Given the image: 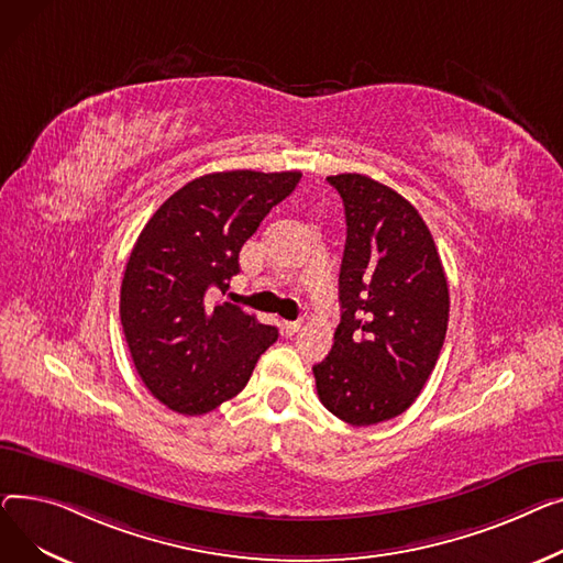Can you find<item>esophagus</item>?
I'll use <instances>...</instances> for the list:
<instances>
[{"mask_svg":"<svg viewBox=\"0 0 563 563\" xmlns=\"http://www.w3.org/2000/svg\"><path fill=\"white\" fill-rule=\"evenodd\" d=\"M300 327H302V322H300V320H297V322H284V324H282V329H284V334H286V336H295L297 332H300Z\"/></svg>","mask_w":563,"mask_h":563,"instance_id":"obj_1","label":"esophagus"}]
</instances>
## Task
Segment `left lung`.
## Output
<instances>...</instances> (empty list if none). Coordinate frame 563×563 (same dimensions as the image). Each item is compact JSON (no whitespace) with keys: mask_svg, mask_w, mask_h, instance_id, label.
I'll return each instance as SVG.
<instances>
[{"mask_svg":"<svg viewBox=\"0 0 563 563\" xmlns=\"http://www.w3.org/2000/svg\"><path fill=\"white\" fill-rule=\"evenodd\" d=\"M345 207L341 322L313 366L320 402L368 427L405 413L432 375L450 292L434 239L400 192L356 173L327 177Z\"/></svg>","mask_w":563,"mask_h":563,"instance_id":"8db88e82","label":"left lung"}]
</instances>
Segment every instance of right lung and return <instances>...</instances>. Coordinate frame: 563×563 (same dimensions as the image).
<instances>
[{
  "mask_svg": "<svg viewBox=\"0 0 563 563\" xmlns=\"http://www.w3.org/2000/svg\"><path fill=\"white\" fill-rule=\"evenodd\" d=\"M302 173L231 170L197 177L165 200L131 250L120 322L134 366L158 402L202 416L239 395L277 341L241 307H211L241 273L239 254Z\"/></svg>",
  "mask_w": 563,
  "mask_h": 563,
  "instance_id": "right-lung-1",
  "label": "right lung"
}]
</instances>
